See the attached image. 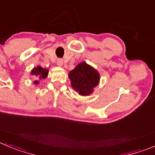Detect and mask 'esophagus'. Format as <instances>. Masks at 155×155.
<instances>
[{
	"instance_id": "34e87169",
	"label": "esophagus",
	"mask_w": 155,
	"mask_h": 155,
	"mask_svg": "<svg viewBox=\"0 0 155 155\" xmlns=\"http://www.w3.org/2000/svg\"><path fill=\"white\" fill-rule=\"evenodd\" d=\"M57 64H58V66H62V65H63V60H62V59H58Z\"/></svg>"
}]
</instances>
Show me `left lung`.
Returning <instances> with one entry per match:
<instances>
[{"label": "left lung", "instance_id": "obj_1", "mask_svg": "<svg viewBox=\"0 0 155 155\" xmlns=\"http://www.w3.org/2000/svg\"><path fill=\"white\" fill-rule=\"evenodd\" d=\"M68 76L75 91L83 96L91 94L100 80L98 72L84 62L77 65Z\"/></svg>", "mask_w": 155, "mask_h": 155}]
</instances>
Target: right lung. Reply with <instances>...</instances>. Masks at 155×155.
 <instances>
[{
	"label": "right lung",
	"instance_id": "right-lung-1",
	"mask_svg": "<svg viewBox=\"0 0 155 155\" xmlns=\"http://www.w3.org/2000/svg\"><path fill=\"white\" fill-rule=\"evenodd\" d=\"M31 74L35 75L38 79H45V78H47L48 74V70L47 69H44L41 67H37V68H35L31 71ZM35 84H38V81H35L34 82Z\"/></svg>",
	"mask_w": 155,
	"mask_h": 155
}]
</instances>
